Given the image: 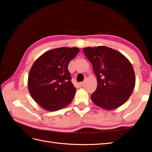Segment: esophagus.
Masks as SVG:
<instances>
[{"label": "esophagus", "mask_w": 152, "mask_h": 152, "mask_svg": "<svg viewBox=\"0 0 152 152\" xmlns=\"http://www.w3.org/2000/svg\"><path fill=\"white\" fill-rule=\"evenodd\" d=\"M84 82H80L78 84V86H80V87H82V86H84Z\"/></svg>", "instance_id": "34e87169"}]
</instances>
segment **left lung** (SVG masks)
I'll use <instances>...</instances> for the list:
<instances>
[{
  "label": "left lung",
  "instance_id": "8db88e82",
  "mask_svg": "<svg viewBox=\"0 0 152 152\" xmlns=\"http://www.w3.org/2000/svg\"><path fill=\"white\" fill-rule=\"evenodd\" d=\"M83 51L97 76L91 99L96 105L113 110L125 103L134 89L136 79L130 62L122 53L105 46L85 47Z\"/></svg>",
  "mask_w": 152,
  "mask_h": 152
}]
</instances>
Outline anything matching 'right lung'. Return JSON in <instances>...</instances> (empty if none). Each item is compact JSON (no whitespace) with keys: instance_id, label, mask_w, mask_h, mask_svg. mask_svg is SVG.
<instances>
[{"instance_id":"add662e5","label":"right lung","mask_w":152,"mask_h":152,"mask_svg":"<svg viewBox=\"0 0 152 152\" xmlns=\"http://www.w3.org/2000/svg\"><path fill=\"white\" fill-rule=\"evenodd\" d=\"M78 47H60L41 55L29 70L28 87L41 107L60 110L72 102L76 88L71 82L68 65L78 54Z\"/></svg>"}]
</instances>
